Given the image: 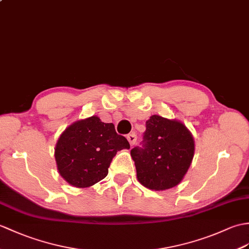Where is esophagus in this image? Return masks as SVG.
Masks as SVG:
<instances>
[{"mask_svg": "<svg viewBox=\"0 0 249 249\" xmlns=\"http://www.w3.org/2000/svg\"><path fill=\"white\" fill-rule=\"evenodd\" d=\"M127 140H128L129 144L132 146L137 141V136L135 134H129L128 136H127Z\"/></svg>", "mask_w": 249, "mask_h": 249, "instance_id": "34e87169", "label": "esophagus"}]
</instances>
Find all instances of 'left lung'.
<instances>
[{
	"label": "left lung",
	"mask_w": 249,
	"mask_h": 249,
	"mask_svg": "<svg viewBox=\"0 0 249 249\" xmlns=\"http://www.w3.org/2000/svg\"><path fill=\"white\" fill-rule=\"evenodd\" d=\"M143 142L142 148L130 151L139 182L155 191L180 183L195 152L194 138L188 127L178 120L154 114L146 121Z\"/></svg>",
	"instance_id": "1"
}]
</instances>
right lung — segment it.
I'll return each mask as SVG.
<instances>
[{
  "label": "right lung",
  "mask_w": 249,
  "mask_h": 249,
  "mask_svg": "<svg viewBox=\"0 0 249 249\" xmlns=\"http://www.w3.org/2000/svg\"><path fill=\"white\" fill-rule=\"evenodd\" d=\"M129 147L112 123L92 115L69 125L59 136L54 153L57 170L71 186L89 188L107 176L115 154Z\"/></svg>",
  "instance_id": "right-lung-1"
}]
</instances>
